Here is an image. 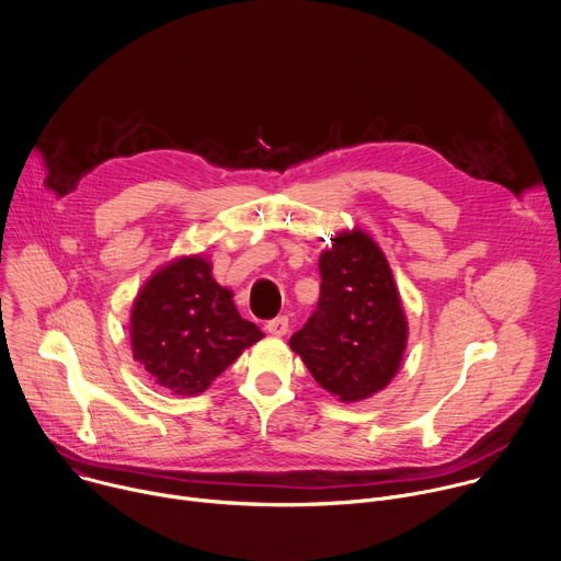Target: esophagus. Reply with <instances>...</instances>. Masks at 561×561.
I'll return each mask as SVG.
<instances>
[{"mask_svg": "<svg viewBox=\"0 0 561 561\" xmlns=\"http://www.w3.org/2000/svg\"><path fill=\"white\" fill-rule=\"evenodd\" d=\"M265 329L272 333V335H285L289 331V318L287 316H276L272 320H267Z\"/></svg>", "mask_w": 561, "mask_h": 561, "instance_id": "esophagus-1", "label": "esophagus"}]
</instances>
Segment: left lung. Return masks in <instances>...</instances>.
I'll return each mask as SVG.
<instances>
[{"label":"left lung","mask_w":561,"mask_h":561,"mask_svg":"<svg viewBox=\"0 0 561 561\" xmlns=\"http://www.w3.org/2000/svg\"><path fill=\"white\" fill-rule=\"evenodd\" d=\"M318 267V305L289 345L322 389L345 402L365 400L391 382L407 347L389 263L358 230L335 237Z\"/></svg>","instance_id":"obj_1"}]
</instances>
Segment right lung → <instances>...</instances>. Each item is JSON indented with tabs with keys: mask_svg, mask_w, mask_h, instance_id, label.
Segmentation results:
<instances>
[{
	"mask_svg": "<svg viewBox=\"0 0 561 561\" xmlns=\"http://www.w3.org/2000/svg\"><path fill=\"white\" fill-rule=\"evenodd\" d=\"M209 272L201 256L179 259L146 283L133 307L135 358L176 396L205 391L265 335Z\"/></svg>",
	"mask_w": 561,
	"mask_h": 561,
	"instance_id": "1",
	"label": "right lung"
}]
</instances>
